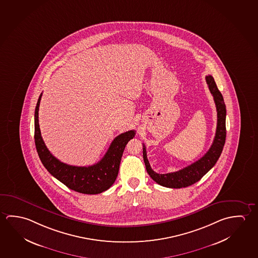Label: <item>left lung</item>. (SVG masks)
<instances>
[{"instance_id": "left-lung-1", "label": "left lung", "mask_w": 258, "mask_h": 258, "mask_svg": "<svg viewBox=\"0 0 258 258\" xmlns=\"http://www.w3.org/2000/svg\"><path fill=\"white\" fill-rule=\"evenodd\" d=\"M206 82L215 102L217 109V128L213 143L208 152L191 165L186 166L177 172L168 173H157L153 171L148 162L146 147L143 144L144 163L150 177L158 184L168 188H182L191 185L200 181L202 178L215 165L223 150L226 141V105L223 96L216 85L214 78L211 76H206Z\"/></svg>"}]
</instances>
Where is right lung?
<instances>
[{
	"label": "right lung",
	"instance_id": "1",
	"mask_svg": "<svg viewBox=\"0 0 258 258\" xmlns=\"http://www.w3.org/2000/svg\"><path fill=\"white\" fill-rule=\"evenodd\" d=\"M42 93L35 109V145L43 165L58 181L71 190L85 195H98L108 190L118 176L123 151L135 131L124 132L115 138L102 160L90 166H74L62 163L53 156L43 141L39 124L38 109Z\"/></svg>",
	"mask_w": 258,
	"mask_h": 258
}]
</instances>
